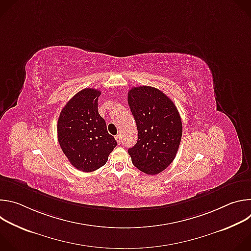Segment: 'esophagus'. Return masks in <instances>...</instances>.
I'll return each mask as SVG.
<instances>
[{"instance_id":"1","label":"esophagus","mask_w":251,"mask_h":251,"mask_svg":"<svg viewBox=\"0 0 251 251\" xmlns=\"http://www.w3.org/2000/svg\"><path fill=\"white\" fill-rule=\"evenodd\" d=\"M115 139H116L118 144H121V142H122V136H121V134L116 135V136H115Z\"/></svg>"}]
</instances>
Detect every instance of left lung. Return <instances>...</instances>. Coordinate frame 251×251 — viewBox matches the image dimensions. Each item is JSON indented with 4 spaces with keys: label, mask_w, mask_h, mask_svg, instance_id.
<instances>
[{
    "label": "left lung",
    "mask_w": 251,
    "mask_h": 251,
    "mask_svg": "<svg viewBox=\"0 0 251 251\" xmlns=\"http://www.w3.org/2000/svg\"><path fill=\"white\" fill-rule=\"evenodd\" d=\"M128 104L136 121L138 141L128 150L133 165L147 175L163 172L180 146L183 125L174 102L151 86L133 87Z\"/></svg>",
    "instance_id": "8db88e82"
}]
</instances>
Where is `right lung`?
I'll list each match as a JSON object with an SVG mask.
<instances>
[{
  "label": "right lung",
  "mask_w": 251,
  "mask_h": 251,
  "mask_svg": "<svg viewBox=\"0 0 251 251\" xmlns=\"http://www.w3.org/2000/svg\"><path fill=\"white\" fill-rule=\"evenodd\" d=\"M98 89L85 88L63 107L57 121L60 148L74 167L93 172L104 166L117 142L98 113Z\"/></svg>",
  "instance_id": "right-lung-1"
}]
</instances>
